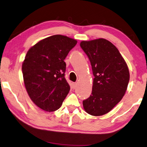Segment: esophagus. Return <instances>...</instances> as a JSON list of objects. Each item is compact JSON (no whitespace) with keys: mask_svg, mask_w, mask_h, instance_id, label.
<instances>
[{"mask_svg":"<svg viewBox=\"0 0 147 147\" xmlns=\"http://www.w3.org/2000/svg\"><path fill=\"white\" fill-rule=\"evenodd\" d=\"M77 84H78V83H73V86H74V88H76V86H77Z\"/></svg>","mask_w":147,"mask_h":147,"instance_id":"1","label":"esophagus"}]
</instances>
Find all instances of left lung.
<instances>
[{
	"label": "left lung",
	"mask_w": 147,
	"mask_h": 147,
	"mask_svg": "<svg viewBox=\"0 0 147 147\" xmlns=\"http://www.w3.org/2000/svg\"><path fill=\"white\" fill-rule=\"evenodd\" d=\"M80 46L89 58L94 76L92 93L83 101L88 114L99 116L107 114L125 93L129 71L118 49L109 40H83Z\"/></svg>",
	"instance_id": "1"
}]
</instances>
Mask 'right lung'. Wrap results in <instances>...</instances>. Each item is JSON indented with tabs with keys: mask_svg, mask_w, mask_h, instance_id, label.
<instances>
[{
	"mask_svg": "<svg viewBox=\"0 0 147 147\" xmlns=\"http://www.w3.org/2000/svg\"><path fill=\"white\" fill-rule=\"evenodd\" d=\"M77 40L55 35L31 47L22 64L26 91L38 107L47 112L60 108L70 87L65 78L64 60Z\"/></svg>",
	"mask_w": 147,
	"mask_h": 147,
	"instance_id": "add662e5",
	"label": "right lung"
}]
</instances>
